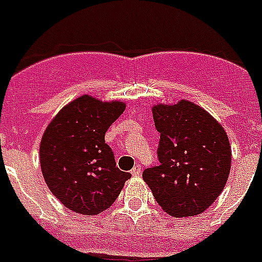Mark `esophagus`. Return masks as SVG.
<instances>
[{"mask_svg":"<svg viewBox=\"0 0 262 262\" xmlns=\"http://www.w3.org/2000/svg\"><path fill=\"white\" fill-rule=\"evenodd\" d=\"M130 172H132V175H133V176L141 175V165H139V164H137V165H135V166H133V169H132Z\"/></svg>","mask_w":262,"mask_h":262,"instance_id":"34e87169","label":"esophagus"}]
</instances>
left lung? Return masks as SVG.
I'll list each match as a JSON object with an SVG mask.
<instances>
[{
  "label": "left lung",
  "mask_w": 262,
  "mask_h": 262,
  "mask_svg": "<svg viewBox=\"0 0 262 262\" xmlns=\"http://www.w3.org/2000/svg\"><path fill=\"white\" fill-rule=\"evenodd\" d=\"M152 118L161 135V165L147 168L143 179L172 216L204 212L229 178L232 150L226 132L210 112L187 100L157 104Z\"/></svg>",
  "instance_id": "left-lung-1"
}]
</instances>
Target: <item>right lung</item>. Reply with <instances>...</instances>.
<instances>
[{"instance_id":"right-lung-1","label":"right lung","mask_w":262,"mask_h":262,"mask_svg":"<svg viewBox=\"0 0 262 262\" xmlns=\"http://www.w3.org/2000/svg\"><path fill=\"white\" fill-rule=\"evenodd\" d=\"M125 108L123 101L83 94L48 123L40 143V165L48 189L68 210L101 214L132 176L116 166L105 143L106 130Z\"/></svg>"}]
</instances>
